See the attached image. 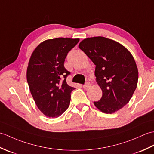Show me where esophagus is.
<instances>
[{"label": "esophagus", "mask_w": 154, "mask_h": 154, "mask_svg": "<svg viewBox=\"0 0 154 154\" xmlns=\"http://www.w3.org/2000/svg\"><path fill=\"white\" fill-rule=\"evenodd\" d=\"M90 87V83L89 82H86V84H85L83 86V88L85 89V90H87Z\"/></svg>", "instance_id": "1"}]
</instances>
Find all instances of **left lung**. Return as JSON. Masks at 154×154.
<instances>
[{
	"mask_svg": "<svg viewBox=\"0 0 154 154\" xmlns=\"http://www.w3.org/2000/svg\"><path fill=\"white\" fill-rule=\"evenodd\" d=\"M78 47L96 66L95 76L103 94L95 106L104 113L117 112L128 103L137 87L134 57L121 43L104 37L84 39Z\"/></svg>",
	"mask_w": 154,
	"mask_h": 154,
	"instance_id": "1",
	"label": "left lung"
}]
</instances>
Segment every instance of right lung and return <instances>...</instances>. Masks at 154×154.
<instances>
[{
	"label": "right lung",
	"mask_w": 154,
	"mask_h": 154,
	"mask_svg": "<svg viewBox=\"0 0 154 154\" xmlns=\"http://www.w3.org/2000/svg\"><path fill=\"white\" fill-rule=\"evenodd\" d=\"M79 39L59 38L44 41L33 51L27 68V81L37 107L48 117H58L70 105L74 88L66 78L70 74L64 66L68 53Z\"/></svg>",
	"instance_id": "obj_1"
}]
</instances>
